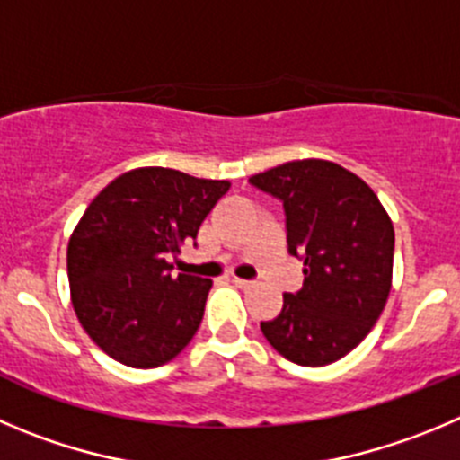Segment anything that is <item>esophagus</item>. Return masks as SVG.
Wrapping results in <instances>:
<instances>
[{"label":"esophagus","instance_id":"obj_1","mask_svg":"<svg viewBox=\"0 0 460 460\" xmlns=\"http://www.w3.org/2000/svg\"><path fill=\"white\" fill-rule=\"evenodd\" d=\"M234 283L243 290H247V288H252V286H254V281H247V279H238V277H234Z\"/></svg>","mask_w":460,"mask_h":460}]
</instances>
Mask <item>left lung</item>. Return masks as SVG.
Returning <instances> with one entry per match:
<instances>
[{
  "mask_svg": "<svg viewBox=\"0 0 460 460\" xmlns=\"http://www.w3.org/2000/svg\"><path fill=\"white\" fill-rule=\"evenodd\" d=\"M250 183L277 197L288 252L304 261V286L261 322L270 345L297 366L320 367L370 333L393 283L394 231L379 197L338 163L306 158L261 172Z\"/></svg>",
  "mask_w": 460,
  "mask_h": 460,
  "instance_id": "obj_1",
  "label": "left lung"
}]
</instances>
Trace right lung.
I'll list each match as a JSON object with an SVG mask.
<instances>
[{
  "label": "right lung",
  "instance_id": "right-lung-1",
  "mask_svg": "<svg viewBox=\"0 0 460 460\" xmlns=\"http://www.w3.org/2000/svg\"><path fill=\"white\" fill-rule=\"evenodd\" d=\"M229 186L138 167L90 201L67 244V279L81 327L111 358L158 367L192 341L213 281L174 277L170 256L197 238Z\"/></svg>",
  "mask_w": 460,
  "mask_h": 460
}]
</instances>
